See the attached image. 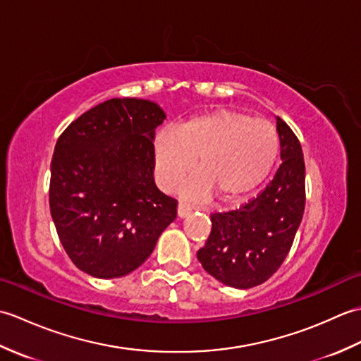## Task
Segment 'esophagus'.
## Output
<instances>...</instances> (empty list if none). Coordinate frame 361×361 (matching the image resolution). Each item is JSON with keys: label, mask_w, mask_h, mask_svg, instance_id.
<instances>
[{"label": "esophagus", "mask_w": 361, "mask_h": 361, "mask_svg": "<svg viewBox=\"0 0 361 361\" xmlns=\"http://www.w3.org/2000/svg\"><path fill=\"white\" fill-rule=\"evenodd\" d=\"M190 212H192V208H190L188 203H185V202H180L178 203V217L185 219V217L189 216Z\"/></svg>", "instance_id": "esophagus-1"}]
</instances>
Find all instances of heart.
I'll list each match as a JSON object with an SVG mask.
<instances>
[{
	"mask_svg": "<svg viewBox=\"0 0 361 361\" xmlns=\"http://www.w3.org/2000/svg\"><path fill=\"white\" fill-rule=\"evenodd\" d=\"M278 155V136L264 121L242 113L214 110L197 114L176 128L163 130L153 141V164L159 186L171 190L192 171L200 175L186 183V194L234 198L260 185Z\"/></svg>",
	"mask_w": 361,
	"mask_h": 361,
	"instance_id": "b5f03b06",
	"label": "heart"
}]
</instances>
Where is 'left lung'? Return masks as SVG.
<instances>
[{"instance_id":"obj_1","label":"left lung","mask_w":361,"mask_h":361,"mask_svg":"<svg viewBox=\"0 0 361 361\" xmlns=\"http://www.w3.org/2000/svg\"><path fill=\"white\" fill-rule=\"evenodd\" d=\"M282 163L274 178L239 209L211 214L212 229L197 257L217 281L251 288L278 271L293 245L305 206V166L296 135L276 118Z\"/></svg>"}]
</instances>
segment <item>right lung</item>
Instances as JSON below:
<instances>
[{"label": "right lung", "mask_w": 361, "mask_h": 361, "mask_svg": "<svg viewBox=\"0 0 361 361\" xmlns=\"http://www.w3.org/2000/svg\"><path fill=\"white\" fill-rule=\"evenodd\" d=\"M166 113L144 99H110L71 122L51 161L49 208L79 270L121 278L145 262L176 217L153 180L155 128Z\"/></svg>", "instance_id": "1"}]
</instances>
